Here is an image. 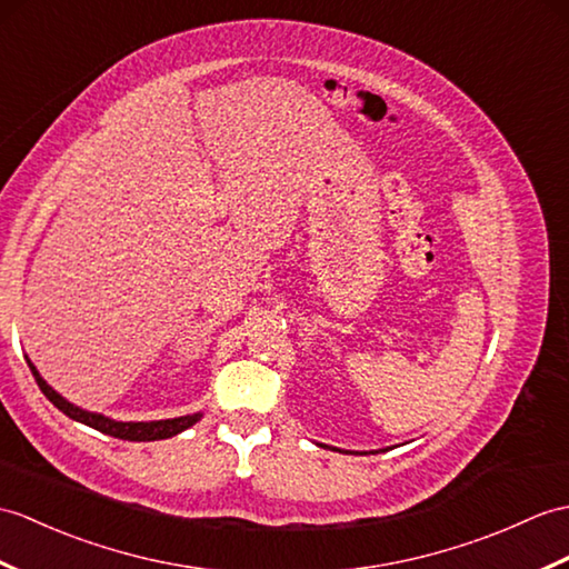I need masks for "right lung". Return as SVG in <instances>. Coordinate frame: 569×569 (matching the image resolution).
<instances>
[{"label":"right lung","mask_w":569,"mask_h":569,"mask_svg":"<svg viewBox=\"0 0 569 569\" xmlns=\"http://www.w3.org/2000/svg\"><path fill=\"white\" fill-rule=\"evenodd\" d=\"M31 373L38 382V388L46 395V398L56 405L60 412L68 415L74 421H82V425L97 429L101 433H109L116 436V439H123V441H160V439H169V436H174L183 429L193 427L201 415H187V417H177V419H162V421H113L103 415H94V412H84V409H79L74 405H70L68 400H62L60 395L52 390L48 382L41 378V373L36 371V366L29 361Z\"/></svg>","instance_id":"right-lung-1"}]
</instances>
